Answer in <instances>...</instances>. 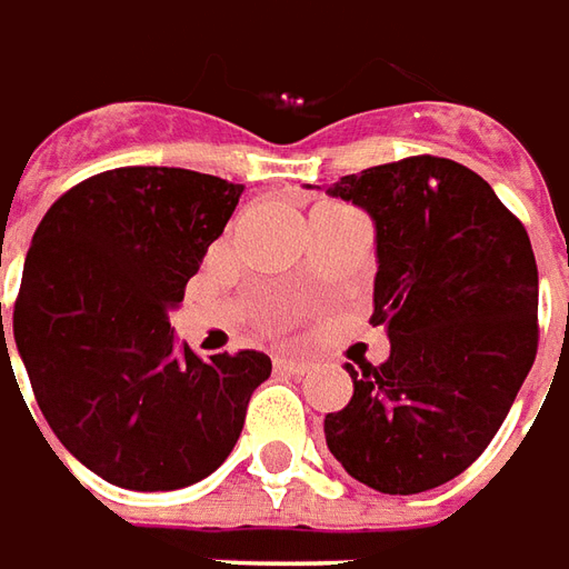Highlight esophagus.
<instances>
[{
  "label": "esophagus",
  "instance_id": "esophagus-1",
  "mask_svg": "<svg viewBox=\"0 0 569 569\" xmlns=\"http://www.w3.org/2000/svg\"><path fill=\"white\" fill-rule=\"evenodd\" d=\"M276 368L278 370H288V373H306V370L312 368V365H309V361H303V358L278 356L276 358Z\"/></svg>",
  "mask_w": 569,
  "mask_h": 569
}]
</instances>
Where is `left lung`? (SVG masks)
Instances as JSON below:
<instances>
[{
    "label": "left lung",
    "mask_w": 569,
    "mask_h": 569,
    "mask_svg": "<svg viewBox=\"0 0 569 569\" xmlns=\"http://www.w3.org/2000/svg\"><path fill=\"white\" fill-rule=\"evenodd\" d=\"M328 192L377 227L370 325L392 349L380 368L346 365L356 392L325 417V438L361 485L422 493L485 453L533 368V248L485 177L453 159L410 156Z\"/></svg>",
    "instance_id": "8db88e82"
}]
</instances>
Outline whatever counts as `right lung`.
Instances as JSON below:
<instances>
[{"instance_id":"1","label":"right lung","mask_w":569,"mask_h":569,"mask_svg":"<svg viewBox=\"0 0 569 569\" xmlns=\"http://www.w3.org/2000/svg\"><path fill=\"white\" fill-rule=\"evenodd\" d=\"M241 189L187 168H116L67 189L36 229L14 303L18 352L51 432L110 485L208 478L272 373L253 349L208 361L177 349L168 318Z\"/></svg>"}]
</instances>
